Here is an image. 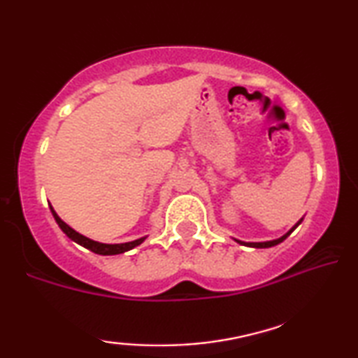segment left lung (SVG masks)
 Instances as JSON below:
<instances>
[{
  "label": "left lung",
  "instance_id": "8db88e82",
  "mask_svg": "<svg viewBox=\"0 0 358 358\" xmlns=\"http://www.w3.org/2000/svg\"><path fill=\"white\" fill-rule=\"evenodd\" d=\"M300 222H302V220H300L297 224H295L291 231L287 232V234H284L282 237H279V239H276V241H269V242H241V241H237L239 243H243V245H248V247H257V248H268V247H273V245H278V243H281L284 239H286V237L291 234V232L295 229V227H297Z\"/></svg>",
  "mask_w": 358,
  "mask_h": 358
}]
</instances>
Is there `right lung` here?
I'll list each match as a JSON object with an SVG mask.
<instances>
[{"instance_id": "add662e5", "label": "right lung", "mask_w": 358, "mask_h": 358, "mask_svg": "<svg viewBox=\"0 0 358 358\" xmlns=\"http://www.w3.org/2000/svg\"><path fill=\"white\" fill-rule=\"evenodd\" d=\"M51 208V206H50ZM51 213H53L56 222H58V226L63 229L64 234L69 237V239H72L77 243H80V245H84L85 248H89V250L98 253V255H117V253H124L127 250H131V248L141 245V243L145 241V237H142V239H137V241H132V242H126V243H100V242H95L89 239V237L82 236L79 234V232H76L74 229H72L71 226H67L66 222L61 220V217L56 215V211L51 208Z\"/></svg>"}]
</instances>
